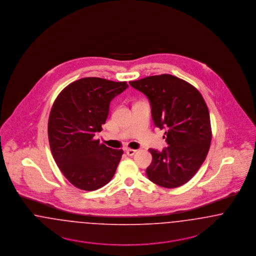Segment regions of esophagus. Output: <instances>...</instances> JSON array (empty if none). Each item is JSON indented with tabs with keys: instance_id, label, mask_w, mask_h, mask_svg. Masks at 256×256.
I'll return each mask as SVG.
<instances>
[{
	"instance_id": "obj_1",
	"label": "esophagus",
	"mask_w": 256,
	"mask_h": 256,
	"mask_svg": "<svg viewBox=\"0 0 256 256\" xmlns=\"http://www.w3.org/2000/svg\"><path fill=\"white\" fill-rule=\"evenodd\" d=\"M136 152V150H134V149H126V154L128 156H133Z\"/></svg>"
}]
</instances>
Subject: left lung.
Masks as SVG:
<instances>
[{
    "label": "left lung",
    "mask_w": 256,
    "mask_h": 256,
    "mask_svg": "<svg viewBox=\"0 0 256 256\" xmlns=\"http://www.w3.org/2000/svg\"><path fill=\"white\" fill-rule=\"evenodd\" d=\"M129 83L148 98L154 124L166 130L168 146L160 152L149 149L153 158L147 177L166 188L184 184L204 162L212 142L210 112L200 92L171 74Z\"/></svg>",
    "instance_id": "obj_1"
}]
</instances>
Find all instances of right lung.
Masks as SVG:
<instances>
[{
	"mask_svg": "<svg viewBox=\"0 0 256 256\" xmlns=\"http://www.w3.org/2000/svg\"><path fill=\"white\" fill-rule=\"evenodd\" d=\"M128 88L124 82L85 78L57 96L48 118L50 147L56 164L76 188L92 191L114 177L123 151L94 140L109 114L110 102Z\"/></svg>",
	"mask_w": 256,
	"mask_h": 256,
	"instance_id": "1",
	"label": "right lung"
}]
</instances>
